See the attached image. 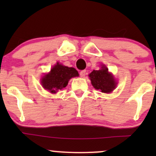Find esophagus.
Wrapping results in <instances>:
<instances>
[{
  "label": "esophagus",
  "mask_w": 156,
  "mask_h": 156,
  "mask_svg": "<svg viewBox=\"0 0 156 156\" xmlns=\"http://www.w3.org/2000/svg\"><path fill=\"white\" fill-rule=\"evenodd\" d=\"M80 76L81 78H84L86 76V70H81L80 72Z\"/></svg>",
  "instance_id": "34e87169"
}]
</instances>
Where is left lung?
<instances>
[{"instance_id":"obj_1","label":"left lung","mask_w":156,"mask_h":156,"mask_svg":"<svg viewBox=\"0 0 156 156\" xmlns=\"http://www.w3.org/2000/svg\"><path fill=\"white\" fill-rule=\"evenodd\" d=\"M89 77L94 88L101 92L111 93L117 87V80L105 65L98 70H93Z\"/></svg>"}]
</instances>
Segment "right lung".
Returning a JSON list of instances; mask_svg holds the SVG:
<instances>
[{
    "label": "right lung",
    "mask_w": 156,
    "mask_h": 156,
    "mask_svg": "<svg viewBox=\"0 0 156 156\" xmlns=\"http://www.w3.org/2000/svg\"><path fill=\"white\" fill-rule=\"evenodd\" d=\"M79 76L78 72L73 67H68L57 62L48 74L41 79V84L46 90L52 94L65 88L70 78Z\"/></svg>",
    "instance_id": "obj_1"
}]
</instances>
